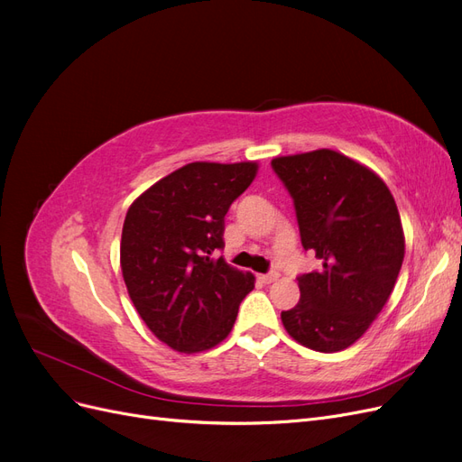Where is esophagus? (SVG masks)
<instances>
[{
  "mask_svg": "<svg viewBox=\"0 0 462 462\" xmlns=\"http://www.w3.org/2000/svg\"><path fill=\"white\" fill-rule=\"evenodd\" d=\"M277 277H279V275H277L275 272H272V273H262V275H258L260 282H262V283H265V285H268V283H273Z\"/></svg>",
  "mask_w": 462,
  "mask_h": 462,
  "instance_id": "obj_1",
  "label": "esophagus"
}]
</instances>
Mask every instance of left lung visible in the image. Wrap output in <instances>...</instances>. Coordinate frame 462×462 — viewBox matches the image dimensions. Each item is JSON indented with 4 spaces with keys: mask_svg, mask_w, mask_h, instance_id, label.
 I'll use <instances>...</instances> for the list:
<instances>
[{
    "mask_svg": "<svg viewBox=\"0 0 462 462\" xmlns=\"http://www.w3.org/2000/svg\"><path fill=\"white\" fill-rule=\"evenodd\" d=\"M289 190L304 250L321 268L299 275L300 300L282 312L292 339L319 353L358 341L382 312L404 258L399 209L368 167L335 150L272 160Z\"/></svg>",
    "mask_w": 462,
    "mask_h": 462,
    "instance_id": "obj_1",
    "label": "left lung"
}]
</instances>
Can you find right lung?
Here are the masks:
<instances>
[{"mask_svg":"<svg viewBox=\"0 0 462 462\" xmlns=\"http://www.w3.org/2000/svg\"><path fill=\"white\" fill-rule=\"evenodd\" d=\"M254 162H194L138 197L121 233V270L136 312L160 341L200 353L227 337L254 275L231 268L226 214L250 187Z\"/></svg>","mask_w":462,"mask_h":462,"instance_id":"right-lung-1","label":"right lung"}]
</instances>
